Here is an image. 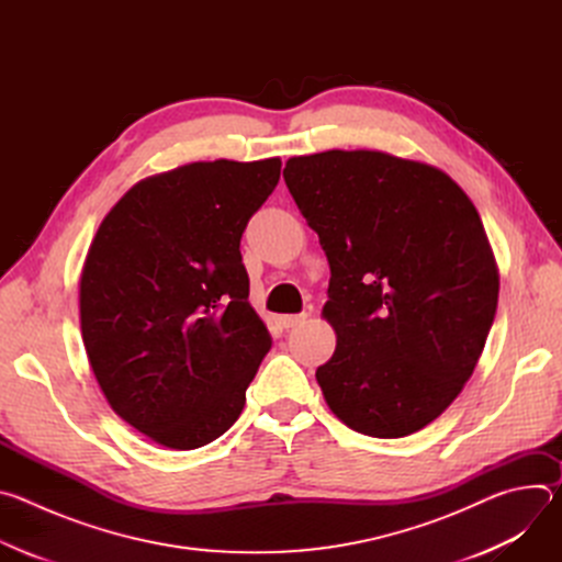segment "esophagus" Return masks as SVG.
<instances>
[{"mask_svg":"<svg viewBox=\"0 0 562 562\" xmlns=\"http://www.w3.org/2000/svg\"><path fill=\"white\" fill-rule=\"evenodd\" d=\"M306 323V313H295V315H282V325L284 329H293Z\"/></svg>","mask_w":562,"mask_h":562,"instance_id":"esophagus-1","label":"esophagus"}]
</instances>
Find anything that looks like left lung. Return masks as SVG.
I'll return each instance as SVG.
<instances>
[{
    "mask_svg": "<svg viewBox=\"0 0 562 562\" xmlns=\"http://www.w3.org/2000/svg\"><path fill=\"white\" fill-rule=\"evenodd\" d=\"M284 182L317 233L338 345L315 378L353 431L403 438L462 391L494 325L498 269L467 193L380 150L291 157Z\"/></svg>",
    "mask_w": 562,
    "mask_h": 562,
    "instance_id": "8db88e82",
    "label": "left lung"
}]
</instances>
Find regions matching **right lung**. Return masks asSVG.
I'll return each mask as SVG.
<instances>
[{"mask_svg": "<svg viewBox=\"0 0 562 562\" xmlns=\"http://www.w3.org/2000/svg\"><path fill=\"white\" fill-rule=\"evenodd\" d=\"M280 167H180L135 184L98 228L79 280L85 347L113 412L157 445L204 447L245 409L271 334L239 239Z\"/></svg>", "mask_w": 562, "mask_h": 562, "instance_id": "add662e5", "label": "right lung"}]
</instances>
